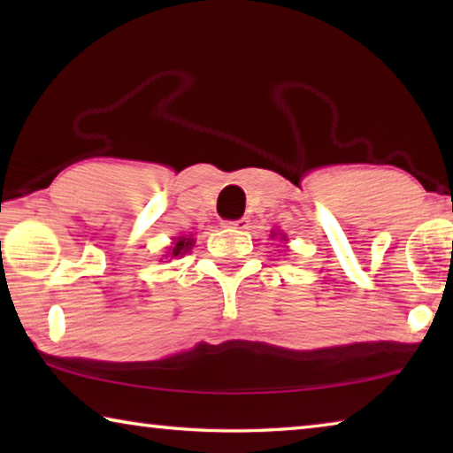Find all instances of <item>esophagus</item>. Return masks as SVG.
<instances>
[{
    "label": "esophagus",
    "mask_w": 453,
    "mask_h": 453,
    "mask_svg": "<svg viewBox=\"0 0 453 453\" xmlns=\"http://www.w3.org/2000/svg\"><path fill=\"white\" fill-rule=\"evenodd\" d=\"M226 226H227V227H234V229H248V227H250V219H248V218H240V219L227 221Z\"/></svg>",
    "instance_id": "obj_1"
}]
</instances>
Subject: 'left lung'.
Returning a JSON list of instances; mask_svg holds the SVG:
<instances>
[{
  "instance_id": "1",
  "label": "left lung",
  "mask_w": 453,
  "mask_h": 453,
  "mask_svg": "<svg viewBox=\"0 0 453 453\" xmlns=\"http://www.w3.org/2000/svg\"><path fill=\"white\" fill-rule=\"evenodd\" d=\"M272 237H275V232H272ZM283 237H286V235H281V240H283Z\"/></svg>"
}]
</instances>
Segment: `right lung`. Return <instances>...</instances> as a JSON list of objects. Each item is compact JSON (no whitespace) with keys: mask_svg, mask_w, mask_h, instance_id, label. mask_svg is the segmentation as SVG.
I'll return each mask as SVG.
<instances>
[{"mask_svg":"<svg viewBox=\"0 0 453 453\" xmlns=\"http://www.w3.org/2000/svg\"><path fill=\"white\" fill-rule=\"evenodd\" d=\"M194 237L191 235H180V237H175L173 240V245L170 248V251H167V256H172V257H181L183 254H186V251H189L191 248H194Z\"/></svg>","mask_w":453,"mask_h":453,"instance_id":"add662e5","label":"right lung"}]
</instances>
